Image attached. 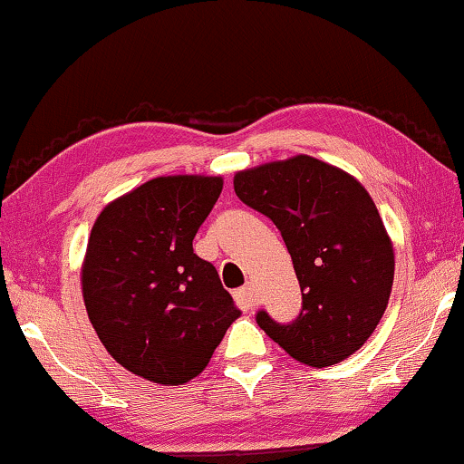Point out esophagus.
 I'll return each mask as SVG.
<instances>
[{"label": "esophagus", "instance_id": "1", "mask_svg": "<svg viewBox=\"0 0 464 464\" xmlns=\"http://www.w3.org/2000/svg\"><path fill=\"white\" fill-rule=\"evenodd\" d=\"M235 304H237L244 313H250V310L256 306V295H254L252 285H246L235 292Z\"/></svg>", "mask_w": 464, "mask_h": 464}]
</instances>
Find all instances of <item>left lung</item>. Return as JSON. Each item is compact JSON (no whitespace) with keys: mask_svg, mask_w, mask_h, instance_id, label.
Segmentation results:
<instances>
[{"mask_svg":"<svg viewBox=\"0 0 464 464\" xmlns=\"http://www.w3.org/2000/svg\"><path fill=\"white\" fill-rule=\"evenodd\" d=\"M233 188L281 231L302 289L295 321L260 310V329L308 366L354 354L382 321L393 283V247L369 193L348 172L302 154L241 170Z\"/></svg>","mask_w":464,"mask_h":464,"instance_id":"8db88e82","label":"left lung"}]
</instances>
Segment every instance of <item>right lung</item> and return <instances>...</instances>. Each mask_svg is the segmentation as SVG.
<instances>
[{
    "instance_id": "1",
    "label": "right lung",
    "mask_w": 464,
    "mask_h": 464,
    "mask_svg": "<svg viewBox=\"0 0 464 464\" xmlns=\"http://www.w3.org/2000/svg\"><path fill=\"white\" fill-rule=\"evenodd\" d=\"M223 191L220 177H158L114 199L89 235L81 283L95 334L124 369L188 383L239 316L193 237Z\"/></svg>"
}]
</instances>
